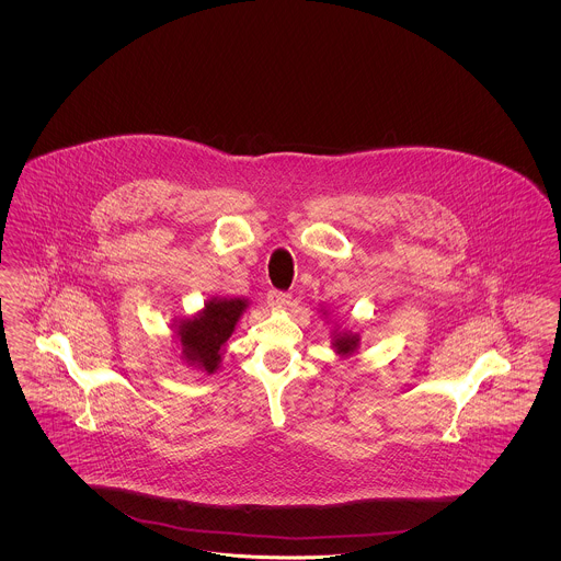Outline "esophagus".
I'll list each match as a JSON object with an SVG mask.
<instances>
[{"label":"esophagus","mask_w":561,"mask_h":561,"mask_svg":"<svg viewBox=\"0 0 561 561\" xmlns=\"http://www.w3.org/2000/svg\"><path fill=\"white\" fill-rule=\"evenodd\" d=\"M290 302H293V294L277 293V290H271L267 294V305L271 309H286Z\"/></svg>","instance_id":"1"}]
</instances>
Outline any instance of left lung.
Wrapping results in <instances>:
<instances>
[{"label": "left lung", "mask_w": 561, "mask_h": 561, "mask_svg": "<svg viewBox=\"0 0 561 561\" xmlns=\"http://www.w3.org/2000/svg\"><path fill=\"white\" fill-rule=\"evenodd\" d=\"M334 351L339 355H353L357 347H359V334H353V332H341L334 336V343H332Z\"/></svg>", "instance_id": "1"}]
</instances>
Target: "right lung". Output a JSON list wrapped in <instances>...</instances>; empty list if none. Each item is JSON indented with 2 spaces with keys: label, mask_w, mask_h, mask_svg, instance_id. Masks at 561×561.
I'll use <instances>...</instances> for the list:
<instances>
[{
  "label": "right lung",
  "mask_w": 561,
  "mask_h": 561,
  "mask_svg": "<svg viewBox=\"0 0 561 561\" xmlns=\"http://www.w3.org/2000/svg\"><path fill=\"white\" fill-rule=\"evenodd\" d=\"M248 300L243 298H213L206 307L176 325V339L183 347L187 364L213 374L220 364V351L233 334Z\"/></svg>",
  "instance_id": "right-lung-1"
}]
</instances>
